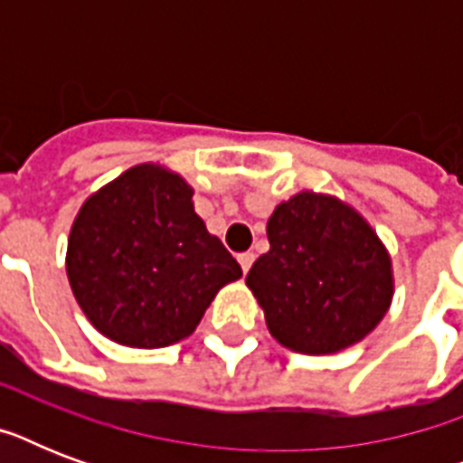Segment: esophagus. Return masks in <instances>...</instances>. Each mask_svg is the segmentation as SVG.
Listing matches in <instances>:
<instances>
[{
    "mask_svg": "<svg viewBox=\"0 0 463 463\" xmlns=\"http://www.w3.org/2000/svg\"><path fill=\"white\" fill-rule=\"evenodd\" d=\"M238 261H240V267H242V271H250V267H252V261H254V254L252 252H240L238 254Z\"/></svg>",
    "mask_w": 463,
    "mask_h": 463,
    "instance_id": "1",
    "label": "esophagus"
}]
</instances>
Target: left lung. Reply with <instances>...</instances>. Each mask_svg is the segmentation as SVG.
Returning <instances> with one entry per match:
<instances>
[{
	"label": "left lung",
	"mask_w": 463,
	"mask_h": 463,
	"mask_svg": "<svg viewBox=\"0 0 463 463\" xmlns=\"http://www.w3.org/2000/svg\"><path fill=\"white\" fill-rule=\"evenodd\" d=\"M269 252L247 286L271 336L298 353H336L358 344L387 315L392 260L367 221L334 196L300 192L267 223Z\"/></svg>",
	"instance_id": "8db88e82"
}]
</instances>
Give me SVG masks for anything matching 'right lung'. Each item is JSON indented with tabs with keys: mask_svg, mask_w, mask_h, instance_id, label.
<instances>
[{
	"mask_svg": "<svg viewBox=\"0 0 463 463\" xmlns=\"http://www.w3.org/2000/svg\"><path fill=\"white\" fill-rule=\"evenodd\" d=\"M192 187L137 165L86 199L67 247L76 303L100 334L132 348L182 341L242 269L194 213Z\"/></svg>",
	"mask_w": 463,
	"mask_h": 463,
	"instance_id": "add662e5",
	"label": "right lung"
}]
</instances>
